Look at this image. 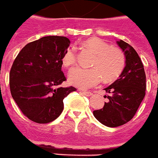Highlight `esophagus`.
<instances>
[{
    "label": "esophagus",
    "mask_w": 158,
    "mask_h": 158,
    "mask_svg": "<svg viewBox=\"0 0 158 158\" xmlns=\"http://www.w3.org/2000/svg\"><path fill=\"white\" fill-rule=\"evenodd\" d=\"M82 94L84 95L87 96V97H91L93 95V94L91 92H89V91H82Z\"/></svg>",
    "instance_id": "1"
}]
</instances>
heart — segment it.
I'll use <instances>...</instances> for the list:
<instances>
[{"mask_svg":"<svg viewBox=\"0 0 158 158\" xmlns=\"http://www.w3.org/2000/svg\"><path fill=\"white\" fill-rule=\"evenodd\" d=\"M85 45L90 48L96 57L93 61L92 69L75 68L69 73V81L80 89H89L102 81H112L121 75L125 64L123 52L119 48L112 47L102 39L93 37L85 41ZM77 60L74 47L67 48L63 54L62 63L69 68L74 65Z\"/></svg>","mask_w":158,"mask_h":158,"instance_id":"heart-1","label":"heart"}]
</instances>
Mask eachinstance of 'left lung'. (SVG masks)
Returning a JSON list of instances; mask_svg holds the SVG:
<instances>
[{"label":"left lung","mask_w":158,"mask_h":158,"mask_svg":"<svg viewBox=\"0 0 158 158\" xmlns=\"http://www.w3.org/2000/svg\"><path fill=\"white\" fill-rule=\"evenodd\" d=\"M117 43L125 54V68L118 80L104 89L108 102L103 109L94 111L96 119L108 127H118L133 118L145 98L146 88L145 69L137 52L124 40Z\"/></svg>","instance_id":"obj_1"}]
</instances>
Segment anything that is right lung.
I'll return each mask as SVG.
<instances>
[{"mask_svg": "<svg viewBox=\"0 0 158 158\" xmlns=\"http://www.w3.org/2000/svg\"><path fill=\"white\" fill-rule=\"evenodd\" d=\"M70 40L47 36L27 44L14 60L9 73L12 97L31 121L49 123L64 109L63 100L76 89L60 87L66 80L61 71L62 56Z\"/></svg>", "mask_w": 158, "mask_h": 158, "instance_id": "1", "label": "right lung"}]
</instances>
